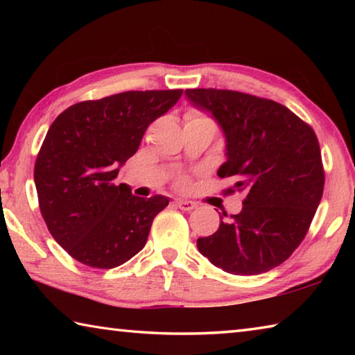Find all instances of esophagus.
Here are the masks:
<instances>
[{"instance_id":"34e87169","label":"esophagus","mask_w":355,"mask_h":355,"mask_svg":"<svg viewBox=\"0 0 355 355\" xmlns=\"http://www.w3.org/2000/svg\"><path fill=\"white\" fill-rule=\"evenodd\" d=\"M175 205H177L180 209H183V211H191V209L197 208V203H196V202H191V200H182V199L175 200Z\"/></svg>"}]
</instances>
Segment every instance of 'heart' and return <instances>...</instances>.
<instances>
[{
	"instance_id": "b5f03b06",
	"label": "heart",
	"mask_w": 355,
	"mask_h": 355,
	"mask_svg": "<svg viewBox=\"0 0 355 355\" xmlns=\"http://www.w3.org/2000/svg\"><path fill=\"white\" fill-rule=\"evenodd\" d=\"M186 120H209V119L207 116H203V114L199 112V111H191V112H188V116H186ZM178 184L180 186H186V184H188V178L180 177L178 178Z\"/></svg>"
}]
</instances>
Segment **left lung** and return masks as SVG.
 Returning <instances> with one entry per match:
<instances>
[{
    "label": "left lung",
    "mask_w": 355,
    "mask_h": 355,
    "mask_svg": "<svg viewBox=\"0 0 355 355\" xmlns=\"http://www.w3.org/2000/svg\"><path fill=\"white\" fill-rule=\"evenodd\" d=\"M225 133L220 178L227 194L243 192V209L197 239L214 266L235 275L268 272L291 257L307 235L324 191L320 142L313 128L274 100L227 89H186Z\"/></svg>",
    "instance_id": "1"
}]
</instances>
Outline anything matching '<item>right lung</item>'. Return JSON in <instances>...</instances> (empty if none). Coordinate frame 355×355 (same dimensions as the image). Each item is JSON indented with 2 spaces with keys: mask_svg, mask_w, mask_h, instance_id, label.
<instances>
[{
  "mask_svg": "<svg viewBox=\"0 0 355 355\" xmlns=\"http://www.w3.org/2000/svg\"><path fill=\"white\" fill-rule=\"evenodd\" d=\"M182 89L128 91L71 105L59 114L34 166L39 208L51 236L86 266L111 269L142 250L164 196L142 199L114 180L139 148L148 125Z\"/></svg>",
  "mask_w": 355,
  "mask_h": 355,
  "instance_id": "add662e5",
  "label": "right lung"
}]
</instances>
